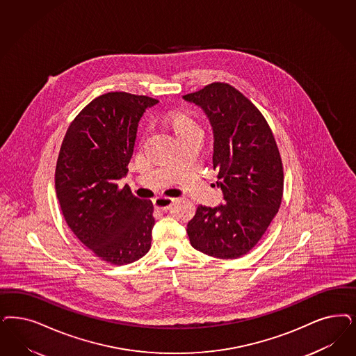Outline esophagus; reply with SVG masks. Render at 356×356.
Wrapping results in <instances>:
<instances>
[{"label":"esophagus","instance_id":"esophagus-1","mask_svg":"<svg viewBox=\"0 0 356 356\" xmlns=\"http://www.w3.org/2000/svg\"><path fill=\"white\" fill-rule=\"evenodd\" d=\"M173 201H175V200L171 198V197H156V198L154 200V207L156 209H160V210H168V209L171 208Z\"/></svg>","mask_w":356,"mask_h":356}]
</instances>
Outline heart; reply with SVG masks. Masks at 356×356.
<instances>
[{"label": "heart", "instance_id": "heart-1", "mask_svg": "<svg viewBox=\"0 0 356 356\" xmlns=\"http://www.w3.org/2000/svg\"><path fill=\"white\" fill-rule=\"evenodd\" d=\"M167 122L171 126L176 138H184L189 135H200L201 127L195 120V117L188 111H171L167 115Z\"/></svg>", "mask_w": 356, "mask_h": 356}]
</instances>
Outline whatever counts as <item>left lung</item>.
Here are the masks:
<instances>
[{
    "label": "left lung",
    "instance_id": "1",
    "mask_svg": "<svg viewBox=\"0 0 356 356\" xmlns=\"http://www.w3.org/2000/svg\"><path fill=\"white\" fill-rule=\"evenodd\" d=\"M183 98L208 115L213 168L223 193V205H200L188 222L191 245L214 258H241L258 243L280 208L279 148L263 114L234 86L211 83Z\"/></svg>",
    "mask_w": 356,
    "mask_h": 356
}]
</instances>
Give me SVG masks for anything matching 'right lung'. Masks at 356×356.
Masks as SVG:
<instances>
[{
  "mask_svg": "<svg viewBox=\"0 0 356 356\" xmlns=\"http://www.w3.org/2000/svg\"><path fill=\"white\" fill-rule=\"evenodd\" d=\"M159 101L126 92L95 98L63 139L55 188L64 220L97 258L122 266L145 257L155 225L149 200L118 188L133 156L138 123Z\"/></svg>",
  "mask_w": 356,
  "mask_h": 356,
  "instance_id": "right-lung-1",
  "label": "right lung"
}]
</instances>
